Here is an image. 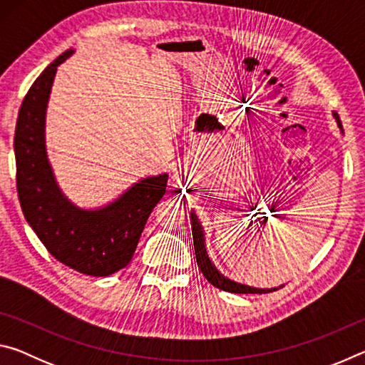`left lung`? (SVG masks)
<instances>
[{
    "mask_svg": "<svg viewBox=\"0 0 365 365\" xmlns=\"http://www.w3.org/2000/svg\"><path fill=\"white\" fill-rule=\"evenodd\" d=\"M333 117H335L339 130L343 132L341 120H339L338 114L333 113ZM190 217H191V232H193V246H195L197 267L201 269L202 275L206 277L209 283H212V285L217 287L219 289H224V292L240 293V294H248V293L262 294V293L275 292V289H279V288L283 287L282 285V287H277V288H256V287H250V285H245V283H240V282H235L232 279H228V277H225L217 267H215L214 262L211 261V257H209V255H207L205 227H202L200 217H197V214L195 211H191Z\"/></svg>",
    "mask_w": 365,
    "mask_h": 365,
    "instance_id": "obj_1",
    "label": "left lung"
}]
</instances>
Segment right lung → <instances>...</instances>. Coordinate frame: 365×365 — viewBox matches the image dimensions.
Segmentation results:
<instances>
[{"mask_svg": "<svg viewBox=\"0 0 365 365\" xmlns=\"http://www.w3.org/2000/svg\"><path fill=\"white\" fill-rule=\"evenodd\" d=\"M67 49L30 86L14 135L16 180L22 212L59 262L91 277H108L132 261L141 232L168 187L169 174L141 178L101 207L83 209L59 188L45 140L46 108L58 66Z\"/></svg>", "mask_w": 365, "mask_h": 365, "instance_id": "right-lung-1", "label": "right lung"}]
</instances>
